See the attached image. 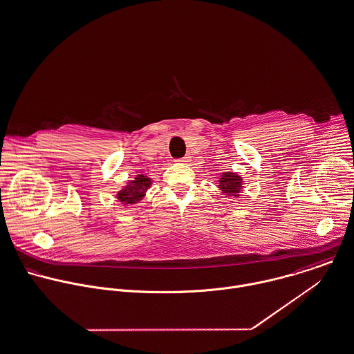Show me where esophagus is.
<instances>
[{
  "label": "esophagus",
  "mask_w": 354,
  "mask_h": 354,
  "mask_svg": "<svg viewBox=\"0 0 354 354\" xmlns=\"http://www.w3.org/2000/svg\"><path fill=\"white\" fill-rule=\"evenodd\" d=\"M189 160V157H183V158H179L178 161H180V162H186Z\"/></svg>",
  "instance_id": "obj_1"
}]
</instances>
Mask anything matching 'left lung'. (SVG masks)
I'll return each mask as SVG.
<instances>
[{"label": "left lung", "mask_w": 354, "mask_h": 354, "mask_svg": "<svg viewBox=\"0 0 354 354\" xmlns=\"http://www.w3.org/2000/svg\"><path fill=\"white\" fill-rule=\"evenodd\" d=\"M242 189V178L235 172H224L218 179V190L225 196L239 197Z\"/></svg>", "instance_id": "1"}]
</instances>
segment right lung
Returning <instances> with one entry per match:
<instances>
[{
  "label": "right lung",
  "instance_id": "1",
  "mask_svg": "<svg viewBox=\"0 0 354 354\" xmlns=\"http://www.w3.org/2000/svg\"><path fill=\"white\" fill-rule=\"evenodd\" d=\"M150 185H151L150 178H147L146 175H137L136 179L130 180L118 193L116 197L123 205H134L145 197V193L150 187Z\"/></svg>",
  "mask_w": 354,
  "mask_h": 354
}]
</instances>
